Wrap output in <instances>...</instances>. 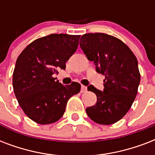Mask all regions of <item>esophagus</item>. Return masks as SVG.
<instances>
[{
  "instance_id": "esophagus-1",
  "label": "esophagus",
  "mask_w": 155,
  "mask_h": 155,
  "mask_svg": "<svg viewBox=\"0 0 155 155\" xmlns=\"http://www.w3.org/2000/svg\"><path fill=\"white\" fill-rule=\"evenodd\" d=\"M86 91H87V87L82 85V86H81V92H85Z\"/></svg>"
}]
</instances>
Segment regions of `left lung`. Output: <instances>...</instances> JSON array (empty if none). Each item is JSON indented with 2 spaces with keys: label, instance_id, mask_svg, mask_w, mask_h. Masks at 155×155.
Wrapping results in <instances>:
<instances>
[{
  "label": "left lung",
  "instance_id": "left-lung-1",
  "mask_svg": "<svg viewBox=\"0 0 155 155\" xmlns=\"http://www.w3.org/2000/svg\"><path fill=\"white\" fill-rule=\"evenodd\" d=\"M80 41L87 59L105 76L103 92L92 85L87 87L97 95V101L86 113L97 124H114L127 113L137 96L141 80L137 58L122 41L106 34H85Z\"/></svg>",
  "mask_w": 155,
  "mask_h": 155
}]
</instances>
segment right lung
Returning <instances> with one entry per match:
<instances>
[{"label": "right lung", "mask_w": 155, "mask_h": 155, "mask_svg": "<svg viewBox=\"0 0 155 155\" xmlns=\"http://www.w3.org/2000/svg\"><path fill=\"white\" fill-rule=\"evenodd\" d=\"M80 35L52 34L35 40L18 56L13 74V87L25 115L41 125L58 120L68 100L79 93L81 85L63 86L53 76L65 70L75 53Z\"/></svg>", "instance_id": "1"}]
</instances>
